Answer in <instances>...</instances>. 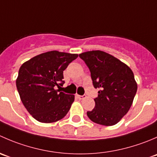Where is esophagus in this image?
<instances>
[{
    "label": "esophagus",
    "instance_id": "1",
    "mask_svg": "<svg viewBox=\"0 0 157 157\" xmlns=\"http://www.w3.org/2000/svg\"><path fill=\"white\" fill-rule=\"evenodd\" d=\"M77 98L79 99H83L86 98V96H80V95H77Z\"/></svg>",
    "mask_w": 157,
    "mask_h": 157
}]
</instances>
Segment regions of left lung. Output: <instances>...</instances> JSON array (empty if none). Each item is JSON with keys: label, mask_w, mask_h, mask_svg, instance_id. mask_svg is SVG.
I'll use <instances>...</instances> for the list:
<instances>
[{"label": "left lung", "mask_w": 157, "mask_h": 157, "mask_svg": "<svg viewBox=\"0 0 157 157\" xmlns=\"http://www.w3.org/2000/svg\"><path fill=\"white\" fill-rule=\"evenodd\" d=\"M91 73L95 88L94 109L86 112L90 120L105 126L116 124L129 111L137 90L134 73L129 67L110 54L99 50L79 55Z\"/></svg>", "instance_id": "1"}]
</instances>
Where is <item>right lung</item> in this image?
Returning a JSON list of instances; mask_svg holds the SVG:
<instances>
[{
	"mask_svg": "<svg viewBox=\"0 0 157 157\" xmlns=\"http://www.w3.org/2000/svg\"><path fill=\"white\" fill-rule=\"evenodd\" d=\"M77 54L51 51L33 57L23 63L16 80L20 99L29 113L42 123L62 119L71 109L74 95L65 94L60 87L63 71Z\"/></svg>",
	"mask_w": 157,
	"mask_h": 157,
	"instance_id": "1",
	"label": "right lung"
}]
</instances>
